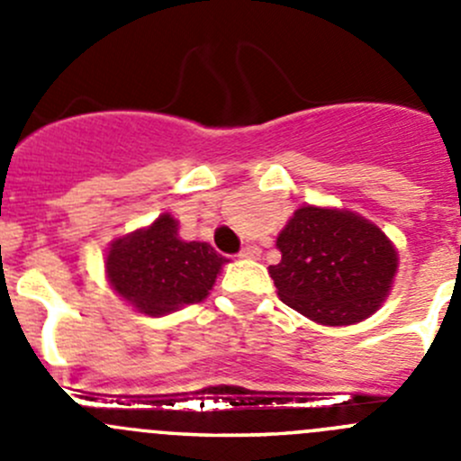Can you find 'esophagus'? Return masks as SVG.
Returning <instances> with one entry per match:
<instances>
[{"mask_svg": "<svg viewBox=\"0 0 461 461\" xmlns=\"http://www.w3.org/2000/svg\"><path fill=\"white\" fill-rule=\"evenodd\" d=\"M239 257L240 258H258L260 257V249L257 248V245H248V248L240 249Z\"/></svg>", "mask_w": 461, "mask_h": 461, "instance_id": "obj_1", "label": "esophagus"}]
</instances>
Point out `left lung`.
I'll return each mask as SVG.
<instances>
[{"label":"left lung","mask_w":461,"mask_h":461,"mask_svg":"<svg viewBox=\"0 0 461 461\" xmlns=\"http://www.w3.org/2000/svg\"><path fill=\"white\" fill-rule=\"evenodd\" d=\"M269 265L285 305L321 325H352L381 308L397 274L388 236L348 209L303 204L276 239Z\"/></svg>","instance_id":"1"}]
</instances>
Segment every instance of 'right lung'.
I'll use <instances>...</instances> for the list:
<instances>
[{
	"mask_svg": "<svg viewBox=\"0 0 461 461\" xmlns=\"http://www.w3.org/2000/svg\"><path fill=\"white\" fill-rule=\"evenodd\" d=\"M225 257L209 243L183 240L178 221L162 213L144 230L115 239L106 254L111 287L149 317L201 303L216 283Z\"/></svg>",
	"mask_w": 461,
	"mask_h": 461,
	"instance_id": "right-lung-1",
	"label": "right lung"
}]
</instances>
